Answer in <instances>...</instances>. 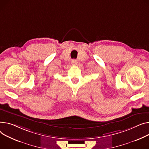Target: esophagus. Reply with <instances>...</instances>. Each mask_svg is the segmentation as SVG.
<instances>
[{"label": "esophagus", "mask_w": 149, "mask_h": 149, "mask_svg": "<svg viewBox=\"0 0 149 149\" xmlns=\"http://www.w3.org/2000/svg\"><path fill=\"white\" fill-rule=\"evenodd\" d=\"M71 63H72V65L73 66H75V65H77V61L76 60H72V61H71Z\"/></svg>", "instance_id": "34e87169"}]
</instances>
